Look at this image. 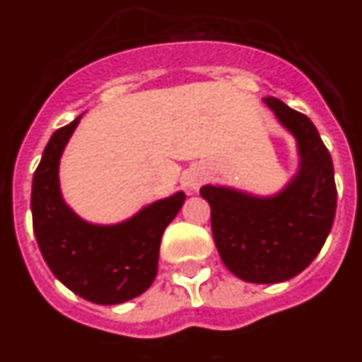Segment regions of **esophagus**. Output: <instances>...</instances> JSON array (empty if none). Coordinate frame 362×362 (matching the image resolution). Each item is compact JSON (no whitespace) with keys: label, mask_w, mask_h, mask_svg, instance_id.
Listing matches in <instances>:
<instances>
[{"label":"esophagus","mask_w":362,"mask_h":362,"mask_svg":"<svg viewBox=\"0 0 362 362\" xmlns=\"http://www.w3.org/2000/svg\"><path fill=\"white\" fill-rule=\"evenodd\" d=\"M204 180L206 173L202 169H199V167H193V169L186 171L184 176H182V186L186 187L187 191H197Z\"/></svg>","instance_id":"esophagus-1"}]
</instances>
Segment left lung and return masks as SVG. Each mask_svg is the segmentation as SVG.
Here are the masks:
<instances>
[{
  "label": "left lung",
  "mask_w": 362,
  "mask_h": 362,
  "mask_svg": "<svg viewBox=\"0 0 362 362\" xmlns=\"http://www.w3.org/2000/svg\"><path fill=\"white\" fill-rule=\"evenodd\" d=\"M296 141L298 169L272 195L232 186L200 187L211 208L215 247L232 274L250 284H279L318 256L335 218L333 162L308 115L276 97L263 99Z\"/></svg>",
  "instance_id": "8db88e82"
}]
</instances>
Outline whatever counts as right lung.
Returning a JSON list of instances; mask_svg holds the SVG:
<instances>
[{
	"mask_svg": "<svg viewBox=\"0 0 362 362\" xmlns=\"http://www.w3.org/2000/svg\"><path fill=\"white\" fill-rule=\"evenodd\" d=\"M83 114L59 129L45 145L33 176V230L45 263L69 291L88 302H129L156 278L163 230L180 211L186 195L176 191L114 224L83 218L64 200L60 158Z\"/></svg>",
	"mask_w": 362,
	"mask_h": 362,
	"instance_id": "add662e5",
	"label": "right lung"
}]
</instances>
